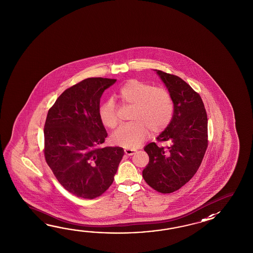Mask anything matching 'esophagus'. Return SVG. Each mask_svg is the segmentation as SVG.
<instances>
[{"label":"esophagus","instance_id":"esophagus-1","mask_svg":"<svg viewBox=\"0 0 253 253\" xmlns=\"http://www.w3.org/2000/svg\"><path fill=\"white\" fill-rule=\"evenodd\" d=\"M125 154L127 156H133L134 154V151L132 149H125Z\"/></svg>","mask_w":253,"mask_h":253}]
</instances>
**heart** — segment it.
Wrapping results in <instances>:
<instances>
[{
  "mask_svg": "<svg viewBox=\"0 0 253 253\" xmlns=\"http://www.w3.org/2000/svg\"><path fill=\"white\" fill-rule=\"evenodd\" d=\"M120 102L132 106L131 123L120 126L111 135L114 144L128 149L138 147L154 134L161 133L170 124L173 115L172 96L163 87H155L138 80H130L118 93ZM99 119L112 129L119 123V116L112 101L104 103L98 110Z\"/></svg>",
  "mask_w": 253,
  "mask_h": 253,
  "instance_id": "1",
  "label": "heart"
}]
</instances>
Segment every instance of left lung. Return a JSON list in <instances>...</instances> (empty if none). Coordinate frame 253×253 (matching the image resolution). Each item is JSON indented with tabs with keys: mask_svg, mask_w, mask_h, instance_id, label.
I'll return each instance as SVG.
<instances>
[{
	"mask_svg": "<svg viewBox=\"0 0 253 253\" xmlns=\"http://www.w3.org/2000/svg\"><path fill=\"white\" fill-rule=\"evenodd\" d=\"M173 101L172 119L156 140L168 142L145 145L149 163L143 170L146 183L162 194L177 191L189 182L201 166L208 146V119L197 92L177 76L156 70Z\"/></svg>",
	"mask_w": 253,
	"mask_h": 253,
	"instance_id": "left-lung-1",
	"label": "left lung"
}]
</instances>
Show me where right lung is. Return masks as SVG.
<instances>
[{
  "mask_svg": "<svg viewBox=\"0 0 253 253\" xmlns=\"http://www.w3.org/2000/svg\"><path fill=\"white\" fill-rule=\"evenodd\" d=\"M117 80L89 78L66 89L48 109L44 156L70 194L94 199L112 184L124 149L101 147L108 133L98 116L100 97Z\"/></svg>",
  "mask_w": 253,
  "mask_h": 253,
  "instance_id": "1",
  "label": "right lung"
}]
</instances>
